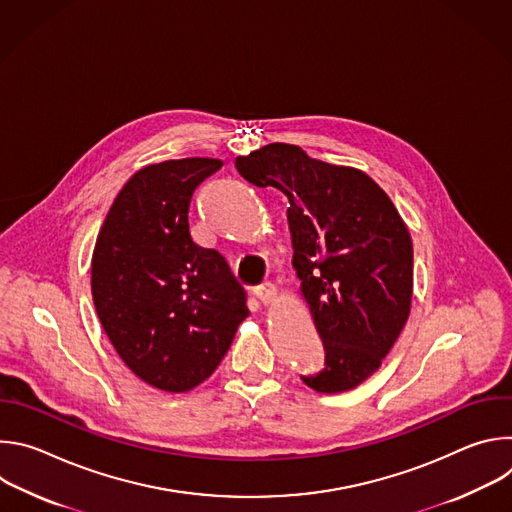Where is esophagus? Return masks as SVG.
<instances>
[{"label":"esophagus","instance_id":"esophagus-1","mask_svg":"<svg viewBox=\"0 0 512 512\" xmlns=\"http://www.w3.org/2000/svg\"><path fill=\"white\" fill-rule=\"evenodd\" d=\"M255 296L259 302H263L265 306L269 304H275L279 294H277V287L273 283H263V285H257L255 287Z\"/></svg>","mask_w":512,"mask_h":512}]
</instances>
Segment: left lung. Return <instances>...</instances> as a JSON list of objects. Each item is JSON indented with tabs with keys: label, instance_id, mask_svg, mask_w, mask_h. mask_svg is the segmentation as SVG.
<instances>
[{
	"label": "left lung",
	"instance_id": "left-lung-1",
	"mask_svg": "<svg viewBox=\"0 0 512 512\" xmlns=\"http://www.w3.org/2000/svg\"><path fill=\"white\" fill-rule=\"evenodd\" d=\"M235 166L289 200L291 265L326 354L302 381L318 393L358 387L381 367L411 310L413 245L401 214L373 178L298 145L269 143Z\"/></svg>",
	"mask_w": 512,
	"mask_h": 512
}]
</instances>
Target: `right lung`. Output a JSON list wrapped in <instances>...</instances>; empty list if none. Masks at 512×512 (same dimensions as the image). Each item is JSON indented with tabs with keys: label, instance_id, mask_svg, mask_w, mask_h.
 <instances>
[{
	"label": "right lung",
	"instance_id": "1",
	"mask_svg": "<svg viewBox=\"0 0 512 512\" xmlns=\"http://www.w3.org/2000/svg\"><path fill=\"white\" fill-rule=\"evenodd\" d=\"M221 166L184 158L141 168L117 194L93 251L103 330L135 377L168 393L206 381L249 316L225 257L190 237L192 194Z\"/></svg>",
	"mask_w": 512,
	"mask_h": 512
}]
</instances>
